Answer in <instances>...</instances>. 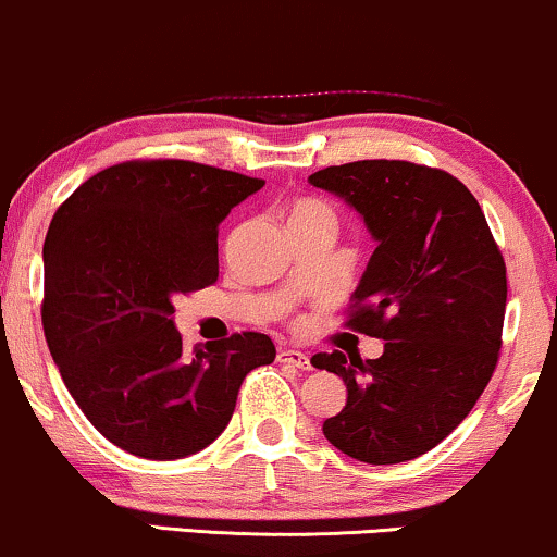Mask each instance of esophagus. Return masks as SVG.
<instances>
[{"mask_svg":"<svg viewBox=\"0 0 557 557\" xmlns=\"http://www.w3.org/2000/svg\"><path fill=\"white\" fill-rule=\"evenodd\" d=\"M277 360L290 364V368H298V370H311V360H308L306 351L300 349H280L277 351Z\"/></svg>","mask_w":557,"mask_h":557,"instance_id":"1","label":"esophagus"}]
</instances>
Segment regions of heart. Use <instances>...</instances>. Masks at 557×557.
Returning a JSON list of instances; mask_svg holds the SVG:
<instances>
[{"label": "heart", "mask_w": 557, "mask_h": 557, "mask_svg": "<svg viewBox=\"0 0 557 557\" xmlns=\"http://www.w3.org/2000/svg\"><path fill=\"white\" fill-rule=\"evenodd\" d=\"M302 218H323V221L334 223V213H331L326 202L313 200V197H302L290 206V218L287 221H302Z\"/></svg>", "instance_id": "1"}]
</instances>
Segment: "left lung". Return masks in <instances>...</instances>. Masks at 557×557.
I'll return each mask as SVG.
<instances>
[{"mask_svg": "<svg viewBox=\"0 0 557 557\" xmlns=\"http://www.w3.org/2000/svg\"><path fill=\"white\" fill-rule=\"evenodd\" d=\"M308 182L355 208L377 244L347 323L385 342L377 360H311L347 385V406L323 421V436L370 466L413 460L468 417L494 375L504 257L475 197L442 169L368 159Z\"/></svg>", "mask_w": 557, "mask_h": 557, "instance_id": "left-lung-1", "label": "left lung"}]
</instances>
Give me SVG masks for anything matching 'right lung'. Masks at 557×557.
Listing matches in <instances>:
<instances>
[{
	"label": "right lung",
	"mask_w": 557,
	"mask_h": 557,
	"mask_svg": "<svg viewBox=\"0 0 557 557\" xmlns=\"http://www.w3.org/2000/svg\"><path fill=\"white\" fill-rule=\"evenodd\" d=\"M264 180L195 161H125L55 210L44 244V331L84 417L146 460L206 449L246 372L274 360L244 331L185 351L174 298L218 280V226Z\"/></svg>",
	"instance_id": "add662e5"
}]
</instances>
